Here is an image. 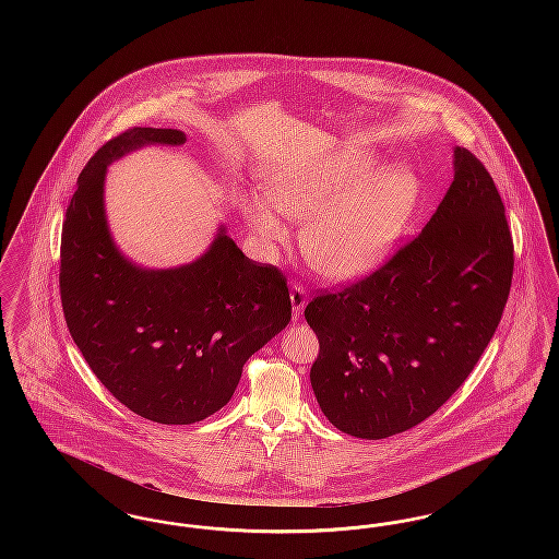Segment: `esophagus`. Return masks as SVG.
Listing matches in <instances>:
<instances>
[{
	"label": "esophagus",
	"instance_id": "esophagus-1",
	"mask_svg": "<svg viewBox=\"0 0 559 559\" xmlns=\"http://www.w3.org/2000/svg\"><path fill=\"white\" fill-rule=\"evenodd\" d=\"M306 304H308V293H306V289H304L301 285H293L292 308L293 317H295V319H299V317H301V312H304Z\"/></svg>",
	"mask_w": 559,
	"mask_h": 559
}]
</instances>
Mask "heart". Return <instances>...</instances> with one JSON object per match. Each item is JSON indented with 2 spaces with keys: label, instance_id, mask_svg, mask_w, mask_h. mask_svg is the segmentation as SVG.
<instances>
[{
  "label": "heart",
  "instance_id": "obj_1",
  "mask_svg": "<svg viewBox=\"0 0 559 559\" xmlns=\"http://www.w3.org/2000/svg\"><path fill=\"white\" fill-rule=\"evenodd\" d=\"M267 197L283 215L306 222L301 245L312 266L335 281H354L396 251L426 203V182L406 160L379 171L369 153H346L270 174ZM245 212L258 237L272 242L287 237L264 199H249Z\"/></svg>",
  "mask_w": 559,
  "mask_h": 559
}]
</instances>
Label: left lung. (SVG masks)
Segmentation results:
<instances>
[{
	"label": "left lung",
	"instance_id": "obj_1",
	"mask_svg": "<svg viewBox=\"0 0 559 559\" xmlns=\"http://www.w3.org/2000/svg\"><path fill=\"white\" fill-rule=\"evenodd\" d=\"M419 237L371 276L314 297L310 381L340 431L381 440L419 426L461 388L492 340L513 276L506 205L467 148Z\"/></svg>",
	"mask_w": 559,
	"mask_h": 559
}]
</instances>
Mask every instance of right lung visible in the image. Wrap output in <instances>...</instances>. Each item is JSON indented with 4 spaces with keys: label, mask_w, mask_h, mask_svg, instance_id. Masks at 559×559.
<instances>
[{
    "label": "right lung",
    "mask_w": 559,
    "mask_h": 559,
    "mask_svg": "<svg viewBox=\"0 0 559 559\" xmlns=\"http://www.w3.org/2000/svg\"><path fill=\"white\" fill-rule=\"evenodd\" d=\"M185 142L187 133L157 128L108 140L81 171L60 245L73 342L115 399L163 426L197 424L228 404L242 365L292 320L285 276L249 260L224 226L185 266H138L119 251L105 210L108 165L148 144Z\"/></svg>",
    "instance_id": "right-lung-1"
}]
</instances>
